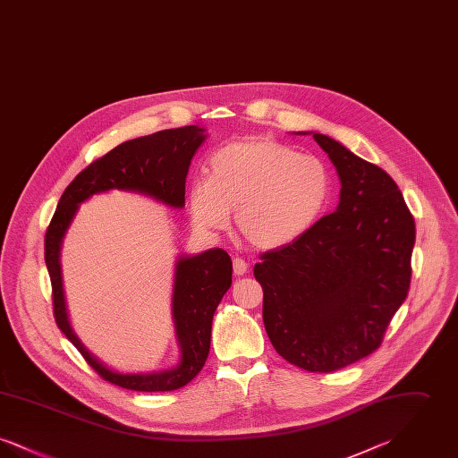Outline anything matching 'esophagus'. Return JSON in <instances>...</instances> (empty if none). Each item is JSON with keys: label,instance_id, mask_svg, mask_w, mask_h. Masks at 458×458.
Listing matches in <instances>:
<instances>
[{"label": "esophagus", "instance_id": "1", "mask_svg": "<svg viewBox=\"0 0 458 458\" xmlns=\"http://www.w3.org/2000/svg\"><path fill=\"white\" fill-rule=\"evenodd\" d=\"M247 269H249V264H247V262L243 261V259H240V258H233V273H235L237 276L245 275Z\"/></svg>", "mask_w": 458, "mask_h": 458}]
</instances>
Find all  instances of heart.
I'll return each mask as SVG.
<instances>
[{"label": "heart", "mask_w": 458, "mask_h": 458, "mask_svg": "<svg viewBox=\"0 0 458 458\" xmlns=\"http://www.w3.org/2000/svg\"><path fill=\"white\" fill-rule=\"evenodd\" d=\"M331 176L310 154L269 137L245 139L218 149L208 176L189 194L191 215L204 232L228 226L237 209L242 237L258 249H278L302 237L327 208Z\"/></svg>", "instance_id": "b5f03b06"}]
</instances>
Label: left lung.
I'll use <instances>...</instances> for the list:
<instances>
[{"mask_svg": "<svg viewBox=\"0 0 458 458\" xmlns=\"http://www.w3.org/2000/svg\"><path fill=\"white\" fill-rule=\"evenodd\" d=\"M340 178L336 211L302 237L262 254V321L276 352L309 372H333L381 345L411 286L415 223L379 166L319 131Z\"/></svg>", "mask_w": 458, "mask_h": 458, "instance_id": "1", "label": "left lung"}]
</instances>
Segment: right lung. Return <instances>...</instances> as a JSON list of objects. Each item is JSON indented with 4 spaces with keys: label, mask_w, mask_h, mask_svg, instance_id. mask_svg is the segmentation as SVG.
<instances>
[{
    "label": "right lung",
    "mask_w": 458,
    "mask_h": 458,
    "mask_svg": "<svg viewBox=\"0 0 458 458\" xmlns=\"http://www.w3.org/2000/svg\"><path fill=\"white\" fill-rule=\"evenodd\" d=\"M208 131L199 125L156 131L127 140L77 174L58 200L44 239V261L53 286L55 319L66 338L106 381L133 392H172L191 383L202 369L209 345L213 316L232 286V259L223 249L180 254L174 261L172 318L178 362L159 370L125 372L96 357L73 331L68 318L62 245L81 204L111 191L149 197L172 209L185 206V178Z\"/></svg>",
    "instance_id": "1"
}]
</instances>
